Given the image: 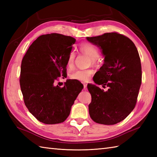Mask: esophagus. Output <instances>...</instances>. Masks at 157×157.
Returning <instances> with one entry per match:
<instances>
[{"instance_id": "34e87169", "label": "esophagus", "mask_w": 157, "mask_h": 157, "mask_svg": "<svg viewBox=\"0 0 157 157\" xmlns=\"http://www.w3.org/2000/svg\"><path fill=\"white\" fill-rule=\"evenodd\" d=\"M84 89L87 88V84H86V83H84Z\"/></svg>"}]
</instances>
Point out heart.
I'll return each instance as SVG.
<instances>
[{"label": "heart", "instance_id": "obj_1", "mask_svg": "<svg viewBox=\"0 0 157 157\" xmlns=\"http://www.w3.org/2000/svg\"><path fill=\"white\" fill-rule=\"evenodd\" d=\"M79 49L82 53L89 56L91 58L92 63H96L98 62V57L99 56V50L98 48L90 43H83L79 46ZM75 58V54L73 51L69 53L67 61V66L69 68L73 67L74 65V61ZM92 70L87 69H78L73 72L70 75V78L72 79L78 80L82 82H86L89 80L91 75L92 74Z\"/></svg>", "mask_w": 157, "mask_h": 157}]
</instances>
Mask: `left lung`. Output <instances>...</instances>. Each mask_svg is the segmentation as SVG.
I'll return each mask as SVG.
<instances>
[{
    "instance_id": "8db88e82",
    "label": "left lung",
    "mask_w": 157,
    "mask_h": 157,
    "mask_svg": "<svg viewBox=\"0 0 157 157\" xmlns=\"http://www.w3.org/2000/svg\"><path fill=\"white\" fill-rule=\"evenodd\" d=\"M102 50L104 64L95 73L94 82L103 88L88 84L92 96L89 113L100 124L114 125L123 121L134 109L142 83L140 58L131 40L117 32L87 37Z\"/></svg>"
}]
</instances>
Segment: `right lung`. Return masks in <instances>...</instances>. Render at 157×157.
<instances>
[{
  "label": "right lung",
  "mask_w": 157,
  "mask_h": 157,
  "mask_svg": "<svg viewBox=\"0 0 157 157\" xmlns=\"http://www.w3.org/2000/svg\"><path fill=\"white\" fill-rule=\"evenodd\" d=\"M75 41L56 33L42 35L22 59L19 83L23 101L29 111L45 124L65 121L84 87L73 79H67L63 88L55 84L59 77L67 78V61Z\"/></svg>",
  "instance_id": "add662e5"
}]
</instances>
